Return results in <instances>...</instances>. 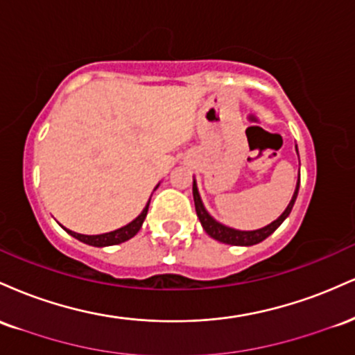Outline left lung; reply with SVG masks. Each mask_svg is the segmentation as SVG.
<instances>
[{
  "label": "left lung",
  "mask_w": 355,
  "mask_h": 355,
  "mask_svg": "<svg viewBox=\"0 0 355 355\" xmlns=\"http://www.w3.org/2000/svg\"><path fill=\"white\" fill-rule=\"evenodd\" d=\"M295 150H297V146H295ZM299 185H300V173H299V180H297L294 197H292V200L287 205V209L284 210V214L280 215L277 220H274L272 223H268L267 227H263V229H259V230H235V229H230V227H225L223 223L217 222V220L211 217L209 211L205 210V207H203L200 193H198V189H197V182L193 180L195 210H197V217H198V220H200L203 230H205L211 239L218 240V242H222V243H229V245H245V247L255 245V243H260L262 240H266L268 235L274 234V232L279 229L280 225H282L284 220L291 215L292 207H294V203H295L297 193H299Z\"/></svg>",
  "instance_id": "8db88e82"
}]
</instances>
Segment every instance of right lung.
<instances>
[{
    "label": "right lung",
    "instance_id": "obj_1",
    "mask_svg": "<svg viewBox=\"0 0 355 355\" xmlns=\"http://www.w3.org/2000/svg\"><path fill=\"white\" fill-rule=\"evenodd\" d=\"M157 187H155V189H157ZM148 205H150V200L145 205V209L141 210V214L138 215L135 220H132V222H130L128 225L121 227V229H116V230H113V232H107V234L83 235V234H76V232H71V230H68V229H64V230H67L68 234L71 235V237L78 239L80 242L87 243V245H93V247L116 245V243L126 242V240L135 237V235L138 234V230L141 229V223H144V220L146 217V211H148Z\"/></svg>",
    "mask_w": 355,
    "mask_h": 355
}]
</instances>
